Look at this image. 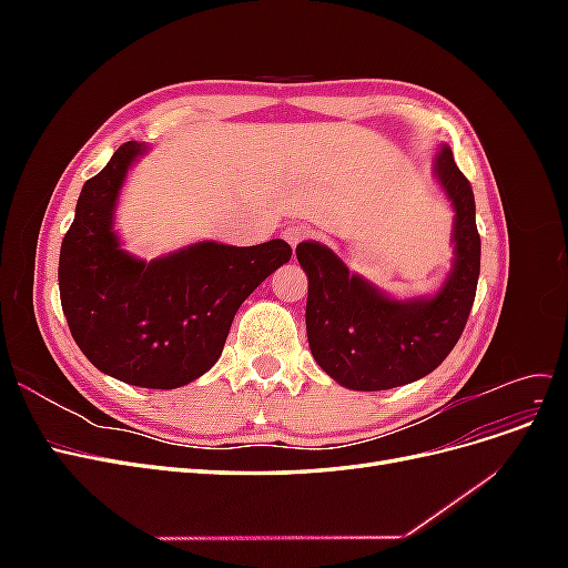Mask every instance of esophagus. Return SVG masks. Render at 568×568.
Returning a JSON list of instances; mask_svg holds the SVG:
<instances>
[{
	"mask_svg": "<svg viewBox=\"0 0 568 568\" xmlns=\"http://www.w3.org/2000/svg\"><path fill=\"white\" fill-rule=\"evenodd\" d=\"M282 236L286 239V242H288L291 246H298L301 242H305L307 236H311V230L303 227V225H288V227L282 232Z\"/></svg>",
	"mask_w": 568,
	"mask_h": 568,
	"instance_id": "34e87169",
	"label": "esophagus"
}]
</instances>
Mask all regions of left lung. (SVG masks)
<instances>
[{
	"label": "left lung",
	"instance_id": "1",
	"mask_svg": "<svg viewBox=\"0 0 568 568\" xmlns=\"http://www.w3.org/2000/svg\"><path fill=\"white\" fill-rule=\"evenodd\" d=\"M436 175L455 209V265L436 296L393 301L351 274L329 248L296 246L307 274V343L341 386L386 390L422 379L450 355L469 320L480 272L474 192L448 146L436 156Z\"/></svg>",
	"mask_w": 568,
	"mask_h": 568
}]
</instances>
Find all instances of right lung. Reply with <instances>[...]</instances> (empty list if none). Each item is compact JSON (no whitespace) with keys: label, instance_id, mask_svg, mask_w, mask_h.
<instances>
[{"label":"right lung","instance_id":"obj_1","mask_svg":"<svg viewBox=\"0 0 568 568\" xmlns=\"http://www.w3.org/2000/svg\"><path fill=\"white\" fill-rule=\"evenodd\" d=\"M144 151L125 142L84 182L59 257L61 307L84 357L132 386L178 388L209 372L253 288L288 263L291 246L194 244L159 261L118 246L113 209L128 168Z\"/></svg>","mask_w":568,"mask_h":568}]
</instances>
